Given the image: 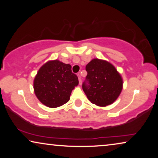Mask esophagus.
<instances>
[{
	"label": "esophagus",
	"mask_w": 158,
	"mask_h": 158,
	"mask_svg": "<svg viewBox=\"0 0 158 158\" xmlns=\"http://www.w3.org/2000/svg\"><path fill=\"white\" fill-rule=\"evenodd\" d=\"M77 76H78L79 84H80V85H81V83H82V80H81V75H80V73H78V74H77Z\"/></svg>",
	"instance_id": "obj_1"
}]
</instances>
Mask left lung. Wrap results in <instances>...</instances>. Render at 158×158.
<instances>
[{"label":"left lung","mask_w":158,"mask_h":158,"mask_svg":"<svg viewBox=\"0 0 158 158\" xmlns=\"http://www.w3.org/2000/svg\"><path fill=\"white\" fill-rule=\"evenodd\" d=\"M87 76L82 85L88 100L99 106L111 104L122 90L119 73L111 63L94 59L85 67Z\"/></svg>","instance_id":"8db88e82"}]
</instances>
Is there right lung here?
<instances>
[{
	"instance_id": "right-lung-1",
	"label": "right lung",
	"mask_w": 158,
	"mask_h": 158,
	"mask_svg": "<svg viewBox=\"0 0 158 158\" xmlns=\"http://www.w3.org/2000/svg\"><path fill=\"white\" fill-rule=\"evenodd\" d=\"M78 78L72 73L71 65L59 60L47 62L40 70L34 81L36 97L47 106L56 108L70 100Z\"/></svg>"
}]
</instances>
